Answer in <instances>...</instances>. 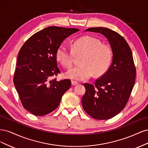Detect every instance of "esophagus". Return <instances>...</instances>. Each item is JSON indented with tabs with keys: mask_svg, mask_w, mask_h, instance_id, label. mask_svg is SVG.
<instances>
[{
	"mask_svg": "<svg viewBox=\"0 0 148 148\" xmlns=\"http://www.w3.org/2000/svg\"><path fill=\"white\" fill-rule=\"evenodd\" d=\"M78 83L77 82H75V81H71V84L73 85V86H75V85H77L78 84Z\"/></svg>",
	"mask_w": 148,
	"mask_h": 148,
	"instance_id": "34e87169",
	"label": "esophagus"
}]
</instances>
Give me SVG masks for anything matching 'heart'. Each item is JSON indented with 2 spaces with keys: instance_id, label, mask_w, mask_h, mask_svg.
I'll return each mask as SVG.
<instances>
[{
  "instance_id": "1",
  "label": "heart",
  "mask_w": 148,
  "mask_h": 148,
  "mask_svg": "<svg viewBox=\"0 0 148 148\" xmlns=\"http://www.w3.org/2000/svg\"><path fill=\"white\" fill-rule=\"evenodd\" d=\"M75 55H82L78 66H75L65 73V77L77 81L104 75L108 70L112 60L110 48L103 45L99 39L86 36L76 39L72 44V51L61 44L56 51V58L65 68L73 64Z\"/></svg>"
}]
</instances>
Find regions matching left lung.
<instances>
[{"mask_svg":"<svg viewBox=\"0 0 148 148\" xmlns=\"http://www.w3.org/2000/svg\"><path fill=\"white\" fill-rule=\"evenodd\" d=\"M85 31L101 33L112 51V62L95 84L84 83L82 102L86 112L97 120H107L119 114L126 106L135 82L136 69L132 52L125 39L109 28H89Z\"/></svg>","mask_w":148,"mask_h":148,"instance_id":"8db88e82","label":"left lung"}]
</instances>
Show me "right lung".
<instances>
[{
  "mask_svg": "<svg viewBox=\"0 0 148 148\" xmlns=\"http://www.w3.org/2000/svg\"><path fill=\"white\" fill-rule=\"evenodd\" d=\"M77 28L50 26L31 36L20 49L13 83L22 105L37 116L47 115L59 106L71 81L51 79L60 73L56 51Z\"/></svg>",
  "mask_w": 148,
  "mask_h": 148,
  "instance_id": "obj_1",
  "label": "right lung"
}]
</instances>
